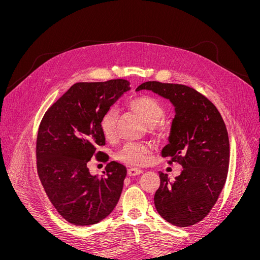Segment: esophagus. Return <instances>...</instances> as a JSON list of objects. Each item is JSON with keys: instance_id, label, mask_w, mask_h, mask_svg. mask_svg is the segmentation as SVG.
Wrapping results in <instances>:
<instances>
[{"instance_id": "obj_1", "label": "esophagus", "mask_w": 260, "mask_h": 260, "mask_svg": "<svg viewBox=\"0 0 260 260\" xmlns=\"http://www.w3.org/2000/svg\"><path fill=\"white\" fill-rule=\"evenodd\" d=\"M142 170H140V169H136V168H130L129 170H128V176L129 177H135V176H139V175H141L142 174Z\"/></svg>"}]
</instances>
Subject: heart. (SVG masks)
<instances>
[{
	"label": "heart",
	"mask_w": 260,
	"mask_h": 260,
	"mask_svg": "<svg viewBox=\"0 0 260 260\" xmlns=\"http://www.w3.org/2000/svg\"><path fill=\"white\" fill-rule=\"evenodd\" d=\"M128 108L136 113L140 118L151 125L149 130L154 136H160L162 133L158 123L166 116L164 106L155 98L148 95H141L133 98L127 103ZM117 114L114 108H109L102 116L100 120V127L102 133L106 139H113L115 136ZM151 153V148L144 144L128 143L125 144L117 154L118 159L133 167L143 166L146 162L147 157Z\"/></svg>",
	"instance_id": "heart-1"
}]
</instances>
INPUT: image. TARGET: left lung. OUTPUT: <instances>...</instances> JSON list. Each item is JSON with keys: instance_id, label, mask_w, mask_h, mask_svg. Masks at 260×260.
Instances as JSON below:
<instances>
[{"instance_id": "obj_1", "label": "left lung", "mask_w": 260, "mask_h": 260, "mask_svg": "<svg viewBox=\"0 0 260 260\" xmlns=\"http://www.w3.org/2000/svg\"><path fill=\"white\" fill-rule=\"evenodd\" d=\"M141 90L153 91L174 105L169 143L161 156L183 168L174 181L159 172L155 207L171 224L193 225L209 214L225 183L230 159L225 124L216 106L190 86L147 81L136 91Z\"/></svg>"}]
</instances>
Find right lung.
I'll return each mask as SVG.
<instances>
[{
    "instance_id": "obj_1",
    "label": "right lung",
    "mask_w": 260,
    "mask_h": 260,
    "mask_svg": "<svg viewBox=\"0 0 260 260\" xmlns=\"http://www.w3.org/2000/svg\"><path fill=\"white\" fill-rule=\"evenodd\" d=\"M123 79L78 82L48 109L37 138V168L44 191L58 214L75 225H91L106 218L122 192L127 169L111 161L99 178L86 165L105 145L100 120L122 94L130 90Z\"/></svg>"
}]
</instances>
